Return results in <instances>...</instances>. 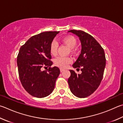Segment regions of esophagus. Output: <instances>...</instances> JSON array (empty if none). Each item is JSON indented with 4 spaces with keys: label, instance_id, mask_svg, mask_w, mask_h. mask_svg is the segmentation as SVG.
Listing matches in <instances>:
<instances>
[{
    "label": "esophagus",
    "instance_id": "obj_1",
    "mask_svg": "<svg viewBox=\"0 0 123 123\" xmlns=\"http://www.w3.org/2000/svg\"><path fill=\"white\" fill-rule=\"evenodd\" d=\"M63 71H64V69H62V68H60V71H61V73L63 72Z\"/></svg>",
    "mask_w": 123,
    "mask_h": 123
}]
</instances>
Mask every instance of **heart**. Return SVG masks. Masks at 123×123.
Returning a JSON list of instances; mask_svg holds the SVG:
<instances>
[{
    "mask_svg": "<svg viewBox=\"0 0 123 123\" xmlns=\"http://www.w3.org/2000/svg\"><path fill=\"white\" fill-rule=\"evenodd\" d=\"M62 42L66 46H67L69 48H70V52L72 54L75 53L76 52L75 47L77 44V40L72 35H67L63 37L61 40ZM58 48V44L56 41H53L51 42L49 50L50 54L53 56H55L57 54V50ZM72 62V60L69 57H58L55 60L54 63L56 66L60 68H66L68 64Z\"/></svg>",
    "mask_w": 123,
    "mask_h": 123,
    "instance_id": "b5f03b06",
    "label": "heart"
}]
</instances>
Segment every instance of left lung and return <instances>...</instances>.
Here are the masks:
<instances>
[{
	"label": "left lung",
	"instance_id": "obj_1",
	"mask_svg": "<svg viewBox=\"0 0 123 123\" xmlns=\"http://www.w3.org/2000/svg\"><path fill=\"white\" fill-rule=\"evenodd\" d=\"M79 37L81 52L73 64L74 68H81L82 73L77 75L69 70L70 76L68 80L71 92L79 98H86L96 90L100 85L106 64L104 49L91 35L82 31L70 30Z\"/></svg>",
	"mask_w": 123,
	"mask_h": 123
}]
</instances>
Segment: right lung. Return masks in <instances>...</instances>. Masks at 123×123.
<instances>
[{
    "instance_id": "obj_1",
    "label": "right lung",
    "mask_w": 123,
    "mask_h": 123,
    "mask_svg": "<svg viewBox=\"0 0 123 123\" xmlns=\"http://www.w3.org/2000/svg\"><path fill=\"white\" fill-rule=\"evenodd\" d=\"M60 32H45L29 39L20 48L17 66L20 82L31 95L43 98L54 90L56 80L60 73L57 67L51 68L53 62L49 47L51 42ZM42 66L49 67L42 71Z\"/></svg>"
}]
</instances>
